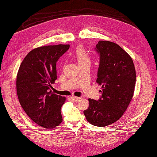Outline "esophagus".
Listing matches in <instances>:
<instances>
[{"label":"esophagus","mask_w":157,"mask_h":157,"mask_svg":"<svg viewBox=\"0 0 157 157\" xmlns=\"http://www.w3.org/2000/svg\"><path fill=\"white\" fill-rule=\"evenodd\" d=\"M72 99L75 101H78L81 100V98H78V97H75V96H73L72 97Z\"/></svg>","instance_id":"34e87169"}]
</instances>
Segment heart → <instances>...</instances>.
<instances>
[{
    "label": "heart",
    "instance_id": "heart-1",
    "mask_svg": "<svg viewBox=\"0 0 157 157\" xmlns=\"http://www.w3.org/2000/svg\"><path fill=\"white\" fill-rule=\"evenodd\" d=\"M76 59L77 60L78 63L90 62V57L86 51L82 47H79L77 48L75 53Z\"/></svg>",
    "mask_w": 157,
    "mask_h": 157
}]
</instances>
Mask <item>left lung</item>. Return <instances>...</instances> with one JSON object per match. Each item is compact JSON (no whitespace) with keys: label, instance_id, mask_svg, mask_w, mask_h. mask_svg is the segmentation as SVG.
Masks as SVG:
<instances>
[{"label":"left lung","instance_id":"1","mask_svg":"<svg viewBox=\"0 0 157 157\" xmlns=\"http://www.w3.org/2000/svg\"><path fill=\"white\" fill-rule=\"evenodd\" d=\"M95 50L100 57L96 82L101 85V96L98 101L89 99L84 114L93 125L105 127L127 110L135 89L136 69L132 57L116 43L100 40Z\"/></svg>","mask_w":157,"mask_h":157}]
</instances>
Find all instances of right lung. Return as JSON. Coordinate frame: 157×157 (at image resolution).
<instances>
[{
    "label": "right lung",
    "instance_id": "1",
    "mask_svg": "<svg viewBox=\"0 0 157 157\" xmlns=\"http://www.w3.org/2000/svg\"><path fill=\"white\" fill-rule=\"evenodd\" d=\"M69 44L39 47L25 57L19 68L16 88L25 113L38 125L53 129L62 122L61 108L66 98L54 94L56 62L68 50Z\"/></svg>",
    "mask_w": 157,
    "mask_h": 157
}]
</instances>
